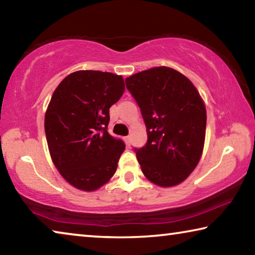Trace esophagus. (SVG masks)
Wrapping results in <instances>:
<instances>
[{
  "label": "esophagus",
  "mask_w": 255,
  "mask_h": 255,
  "mask_svg": "<svg viewBox=\"0 0 255 255\" xmlns=\"http://www.w3.org/2000/svg\"><path fill=\"white\" fill-rule=\"evenodd\" d=\"M124 139H125V143H126L127 146H130V136H126Z\"/></svg>",
  "instance_id": "34e87169"
}]
</instances>
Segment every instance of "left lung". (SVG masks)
Wrapping results in <instances>:
<instances>
[{
  "label": "left lung",
  "mask_w": 255,
  "mask_h": 255,
  "mask_svg": "<svg viewBox=\"0 0 255 255\" xmlns=\"http://www.w3.org/2000/svg\"><path fill=\"white\" fill-rule=\"evenodd\" d=\"M125 82L147 129V143L133 148L141 171L159 187L181 183L195 170L204 148L207 115L199 92L184 75L165 66Z\"/></svg>",
  "instance_id": "left-lung-1"
}]
</instances>
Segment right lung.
<instances>
[{"label": "right lung", "mask_w": 255, "mask_h": 255, "mask_svg": "<svg viewBox=\"0 0 255 255\" xmlns=\"http://www.w3.org/2000/svg\"><path fill=\"white\" fill-rule=\"evenodd\" d=\"M125 91L123 76L79 71L56 88L47 108L45 132L51 159L68 183L93 191L117 170L125 143L108 132L109 109Z\"/></svg>", "instance_id": "1"}]
</instances>
